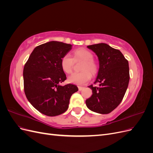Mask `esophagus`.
Here are the masks:
<instances>
[{
    "instance_id": "34e87169",
    "label": "esophagus",
    "mask_w": 153,
    "mask_h": 153,
    "mask_svg": "<svg viewBox=\"0 0 153 153\" xmlns=\"http://www.w3.org/2000/svg\"><path fill=\"white\" fill-rule=\"evenodd\" d=\"M78 90H79L80 91H82L83 89H84V87H81V86H78Z\"/></svg>"
}]
</instances>
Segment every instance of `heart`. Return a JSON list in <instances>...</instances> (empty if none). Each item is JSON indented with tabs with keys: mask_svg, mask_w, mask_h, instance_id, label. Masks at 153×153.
Wrapping results in <instances>:
<instances>
[{
	"mask_svg": "<svg viewBox=\"0 0 153 153\" xmlns=\"http://www.w3.org/2000/svg\"><path fill=\"white\" fill-rule=\"evenodd\" d=\"M94 56L89 50L85 48H78L74 50L73 59L69 55H65L61 59V67L62 71L67 74H70L73 71L74 61H83L80 70L82 71L75 73L68 77V82L76 85H84L91 79V74L95 75L98 71V66L93 60Z\"/></svg>",
	"mask_w": 153,
	"mask_h": 153,
	"instance_id": "b5f03b06",
	"label": "heart"
}]
</instances>
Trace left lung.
<instances>
[{
  "mask_svg": "<svg viewBox=\"0 0 153 153\" xmlns=\"http://www.w3.org/2000/svg\"><path fill=\"white\" fill-rule=\"evenodd\" d=\"M98 56L99 70L92 85L91 98L85 101L87 108L94 112L107 114L121 103L126 93L129 80L128 61L120 50L107 44L98 43L87 46Z\"/></svg>",
  "mask_w": 153,
  "mask_h": 153,
  "instance_id": "1",
  "label": "left lung"
}]
</instances>
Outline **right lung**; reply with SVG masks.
<instances>
[{
  "label": "right lung",
  "mask_w": 153,
  "mask_h": 153,
  "mask_svg": "<svg viewBox=\"0 0 153 153\" xmlns=\"http://www.w3.org/2000/svg\"><path fill=\"white\" fill-rule=\"evenodd\" d=\"M71 48L70 44L49 41L36 47L24 66L23 76L27 98L36 110L48 116L65 112L71 95L78 90L75 85H60L66 79L61 59Z\"/></svg>",
  "instance_id": "add662e5"
}]
</instances>
